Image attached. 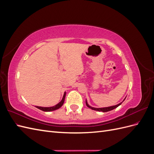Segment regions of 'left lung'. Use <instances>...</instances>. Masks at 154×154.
<instances>
[{"label":"left lung","mask_w":154,"mask_h":154,"mask_svg":"<svg viewBox=\"0 0 154 154\" xmlns=\"http://www.w3.org/2000/svg\"><path fill=\"white\" fill-rule=\"evenodd\" d=\"M125 98H126V97H125ZM125 100H124L123 101H124ZM123 101H122V102H123ZM122 102H121L120 103H119V104H118V105H114V106H111L103 107V108H94V107H92V106H91L90 105H88V104L87 103V100H86V105L88 107V108H90V109H92V110H94L99 111V112H109V111H110V110H113V109H116V108H117L118 106H119L122 103Z\"/></svg>","instance_id":"8db88e82"}]
</instances>
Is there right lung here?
Returning <instances> with one entry per match:
<instances>
[{
    "instance_id": "1",
    "label": "right lung",
    "mask_w": 154,
    "mask_h": 154,
    "mask_svg": "<svg viewBox=\"0 0 154 154\" xmlns=\"http://www.w3.org/2000/svg\"><path fill=\"white\" fill-rule=\"evenodd\" d=\"M66 92H64V94H63V98L62 100H61V101L59 102V103L56 105L53 106H50V107H42V106H36V107L37 109H38L41 110L42 111H44V112H50V111H53V110H55L57 109H60V107H61L63 103H64V100H65V97H66Z\"/></svg>"
}]
</instances>
